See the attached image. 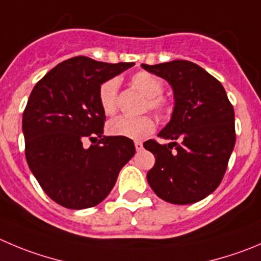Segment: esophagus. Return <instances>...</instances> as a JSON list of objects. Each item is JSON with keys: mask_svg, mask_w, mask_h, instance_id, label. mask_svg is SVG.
Listing matches in <instances>:
<instances>
[{"mask_svg": "<svg viewBox=\"0 0 261 261\" xmlns=\"http://www.w3.org/2000/svg\"><path fill=\"white\" fill-rule=\"evenodd\" d=\"M135 146H136V150L137 151H141L143 148V145L142 142H140V141H137V142H135Z\"/></svg>", "mask_w": 261, "mask_h": 261, "instance_id": "1", "label": "esophagus"}]
</instances>
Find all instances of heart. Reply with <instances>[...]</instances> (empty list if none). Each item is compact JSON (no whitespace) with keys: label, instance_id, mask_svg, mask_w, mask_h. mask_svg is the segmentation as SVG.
<instances>
[{"label":"heart","instance_id":"1","mask_svg":"<svg viewBox=\"0 0 261 261\" xmlns=\"http://www.w3.org/2000/svg\"><path fill=\"white\" fill-rule=\"evenodd\" d=\"M132 84L138 92L147 97L146 109H150L159 118H165L172 111V102L161 93L164 84L158 76L147 71H138L132 76ZM119 81L111 78L103 82L98 89V101L101 109L106 115L111 116L118 111L119 101ZM155 120L151 116L145 115L141 118H125L120 116L109 123L108 129L113 136L130 138V140H142L155 130Z\"/></svg>","mask_w":261,"mask_h":261}]
</instances>
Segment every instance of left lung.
Wrapping results in <instances>:
<instances>
[{
	"label": "left lung",
	"mask_w": 261,
	"mask_h": 261,
	"mask_svg": "<svg viewBox=\"0 0 261 261\" xmlns=\"http://www.w3.org/2000/svg\"><path fill=\"white\" fill-rule=\"evenodd\" d=\"M142 68L161 76L174 92V110L159 137L143 143L156 161L147 182L164 201L197 202L222 182L236 143L234 110L224 87L201 66L187 60Z\"/></svg>",
	"instance_id": "8db88e82"
}]
</instances>
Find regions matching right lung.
<instances>
[{
    "mask_svg": "<svg viewBox=\"0 0 261 261\" xmlns=\"http://www.w3.org/2000/svg\"><path fill=\"white\" fill-rule=\"evenodd\" d=\"M133 65L76 56L34 86L23 114L25 158L42 190L61 206H96L135 155L132 140L102 136L106 116L98 101L101 84Z\"/></svg>",
    "mask_w": 261,
    "mask_h": 261,
    "instance_id": "right-lung-1",
    "label": "right lung"
}]
</instances>
